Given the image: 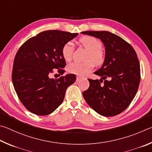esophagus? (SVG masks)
<instances>
[{
	"instance_id": "obj_1",
	"label": "esophagus",
	"mask_w": 152,
	"mask_h": 152,
	"mask_svg": "<svg viewBox=\"0 0 152 152\" xmlns=\"http://www.w3.org/2000/svg\"><path fill=\"white\" fill-rule=\"evenodd\" d=\"M81 79V77L77 76V78H76V81H80Z\"/></svg>"
}]
</instances>
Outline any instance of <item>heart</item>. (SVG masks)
I'll use <instances>...</instances> for the list:
<instances>
[{
  "label": "heart",
  "mask_w": 152,
  "mask_h": 152,
  "mask_svg": "<svg viewBox=\"0 0 152 152\" xmlns=\"http://www.w3.org/2000/svg\"><path fill=\"white\" fill-rule=\"evenodd\" d=\"M79 43L87 50H88L86 60L83 63L74 62L67 66L69 73L83 76L91 72L94 65H102L104 62L105 56L102 51V43L99 39L91 36H83L79 40ZM74 52V45L69 41L63 45L61 53L64 59L70 61L72 59Z\"/></svg>",
  "instance_id": "obj_1"
}]
</instances>
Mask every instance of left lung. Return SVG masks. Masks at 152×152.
Listing matches in <instances>:
<instances>
[{"label": "left lung", "instance_id": "1", "mask_svg": "<svg viewBox=\"0 0 152 152\" xmlns=\"http://www.w3.org/2000/svg\"><path fill=\"white\" fill-rule=\"evenodd\" d=\"M99 39L105 47L103 65L95 74L101 79H88L89 87L83 92L85 100L97 113L105 117L118 115L128 107L140 82V65L132 46L108 31H83Z\"/></svg>", "mask_w": 152, "mask_h": 152}]
</instances>
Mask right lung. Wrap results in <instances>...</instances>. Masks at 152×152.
Here are the masks:
<instances>
[{"mask_svg":"<svg viewBox=\"0 0 152 152\" xmlns=\"http://www.w3.org/2000/svg\"><path fill=\"white\" fill-rule=\"evenodd\" d=\"M77 35L58 30L45 31L28 39L18 49L12 81L18 97L30 112L47 115L62 103L66 88L76 80L75 75L67 74L57 79L49 76L55 69L61 75L65 73L66 63L61 50Z\"/></svg>","mask_w":152,"mask_h":152,"instance_id":"right-lung-1","label":"right lung"}]
</instances>
